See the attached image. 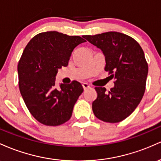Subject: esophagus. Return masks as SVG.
<instances>
[{
	"instance_id": "34e87169",
	"label": "esophagus",
	"mask_w": 161,
	"mask_h": 161,
	"mask_svg": "<svg viewBox=\"0 0 161 161\" xmlns=\"http://www.w3.org/2000/svg\"><path fill=\"white\" fill-rule=\"evenodd\" d=\"M82 86H83V88H84V90L86 89H88V88L90 87V86L88 84H86V83H83L82 84Z\"/></svg>"
}]
</instances>
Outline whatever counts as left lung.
I'll list each match as a JSON object with an SVG mask.
<instances>
[{"instance_id": "8db88e82", "label": "left lung", "mask_w": 161, "mask_h": 161, "mask_svg": "<svg viewBox=\"0 0 161 161\" xmlns=\"http://www.w3.org/2000/svg\"><path fill=\"white\" fill-rule=\"evenodd\" d=\"M83 37L103 52L105 71L115 80L109 92L105 87H95L93 113L103 122H121L134 112L144 96L148 65L143 50L133 38L118 32Z\"/></svg>"}]
</instances>
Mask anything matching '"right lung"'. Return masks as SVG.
I'll list each match as a JSON object with an SVG mask.
<instances>
[{
	"label": "right lung",
	"instance_id": "add662e5",
	"mask_svg": "<svg viewBox=\"0 0 161 161\" xmlns=\"http://www.w3.org/2000/svg\"><path fill=\"white\" fill-rule=\"evenodd\" d=\"M86 42L56 31L41 32L25 48L17 66L19 87L26 107L40 123L56 126L71 119L74 106L84 91L80 83L55 84L61 67L68 64L75 47Z\"/></svg>",
	"mask_w": 161,
	"mask_h": 161
}]
</instances>
